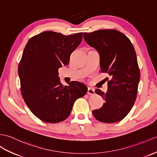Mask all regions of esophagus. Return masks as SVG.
I'll return each instance as SVG.
<instances>
[{
	"label": "esophagus",
	"mask_w": 157,
	"mask_h": 157,
	"mask_svg": "<svg viewBox=\"0 0 157 157\" xmlns=\"http://www.w3.org/2000/svg\"><path fill=\"white\" fill-rule=\"evenodd\" d=\"M87 94H88L89 95H94V94H95V90L89 87L88 90H87Z\"/></svg>",
	"instance_id": "1"
}]
</instances>
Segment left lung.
<instances>
[{
	"label": "left lung",
	"instance_id": "8db88e82",
	"mask_svg": "<svg viewBox=\"0 0 157 157\" xmlns=\"http://www.w3.org/2000/svg\"><path fill=\"white\" fill-rule=\"evenodd\" d=\"M83 37L99 53L101 71L111 76L106 93L95 90L105 102L92 114L102 122L120 121L128 114L136 99L140 70L135 50L125 35L114 29L84 33Z\"/></svg>",
	"mask_w": 157,
	"mask_h": 157
}]
</instances>
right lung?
I'll return each instance as SVG.
<instances>
[{
	"instance_id": "1",
	"label": "right lung",
	"mask_w": 157,
	"mask_h": 157,
	"mask_svg": "<svg viewBox=\"0 0 157 157\" xmlns=\"http://www.w3.org/2000/svg\"><path fill=\"white\" fill-rule=\"evenodd\" d=\"M82 37L83 33L64 35L47 31L31 37L25 47L18 68L21 94L33 114L43 122L63 121L75 101L87 92L79 82L63 86L58 76V69L69 64Z\"/></svg>"
}]
</instances>
